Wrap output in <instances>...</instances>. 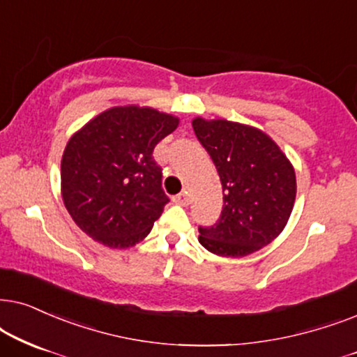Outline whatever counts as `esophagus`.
Returning <instances> with one entry per match:
<instances>
[{"label":"esophagus","mask_w":357,"mask_h":357,"mask_svg":"<svg viewBox=\"0 0 357 357\" xmlns=\"http://www.w3.org/2000/svg\"><path fill=\"white\" fill-rule=\"evenodd\" d=\"M173 202L178 204V206H189V196L188 194H178V196L173 197Z\"/></svg>","instance_id":"obj_1"}]
</instances>
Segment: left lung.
Here are the masks:
<instances>
[{"label": "left lung", "mask_w": 357, "mask_h": 357, "mask_svg": "<svg viewBox=\"0 0 357 357\" xmlns=\"http://www.w3.org/2000/svg\"><path fill=\"white\" fill-rule=\"evenodd\" d=\"M192 129L212 156L223 189V208L199 243L211 253L241 258L284 230L297 194L296 169L279 145L246 123L194 117Z\"/></svg>", "instance_id": "1"}]
</instances>
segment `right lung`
Returning a JSON list of instances; mask_svg holds the SVG:
<instances>
[{
  "label": "right lung",
  "instance_id": "1",
  "mask_svg": "<svg viewBox=\"0 0 357 357\" xmlns=\"http://www.w3.org/2000/svg\"><path fill=\"white\" fill-rule=\"evenodd\" d=\"M179 119L129 104L106 109L70 137L61 156V199L84 234L114 250L150 234L168 196L153 160Z\"/></svg>",
  "mask_w": 357,
  "mask_h": 357
}]
</instances>
